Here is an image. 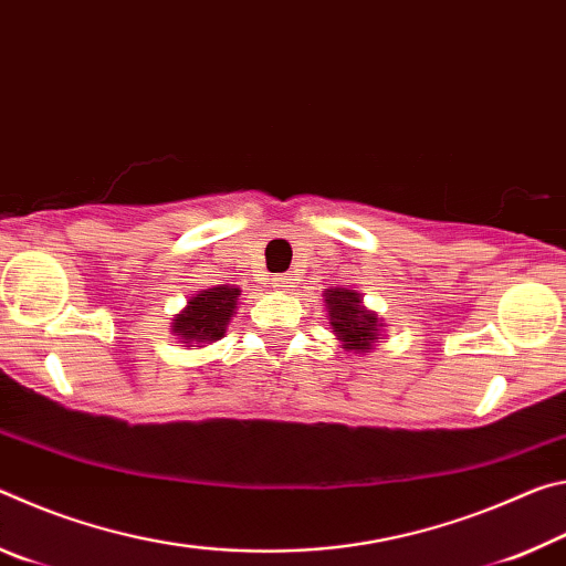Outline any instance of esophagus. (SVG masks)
Masks as SVG:
<instances>
[{"mask_svg": "<svg viewBox=\"0 0 566 566\" xmlns=\"http://www.w3.org/2000/svg\"><path fill=\"white\" fill-rule=\"evenodd\" d=\"M272 284L274 286H290L292 284V276L290 274H276L274 280H272Z\"/></svg>", "mask_w": 566, "mask_h": 566, "instance_id": "esophagus-1", "label": "esophagus"}]
</instances>
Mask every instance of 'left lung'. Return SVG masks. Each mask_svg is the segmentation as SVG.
<instances>
[{"label": "left lung", "mask_w": 566, "mask_h": 566, "mask_svg": "<svg viewBox=\"0 0 566 566\" xmlns=\"http://www.w3.org/2000/svg\"><path fill=\"white\" fill-rule=\"evenodd\" d=\"M327 306L332 329L344 342L342 347L352 352H367L371 342L377 339V314L364 310L357 292L349 290H327Z\"/></svg>", "instance_id": "obj_1"}]
</instances>
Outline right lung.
I'll return each mask as SVG.
<instances>
[{"instance_id":"add662e5","label":"right lung","mask_w":566,"mask_h":566,"mask_svg":"<svg viewBox=\"0 0 566 566\" xmlns=\"http://www.w3.org/2000/svg\"><path fill=\"white\" fill-rule=\"evenodd\" d=\"M239 290L232 286H212V290L191 296L187 310L171 322L175 332L185 342H217L224 337L229 317L234 314Z\"/></svg>"}]
</instances>
